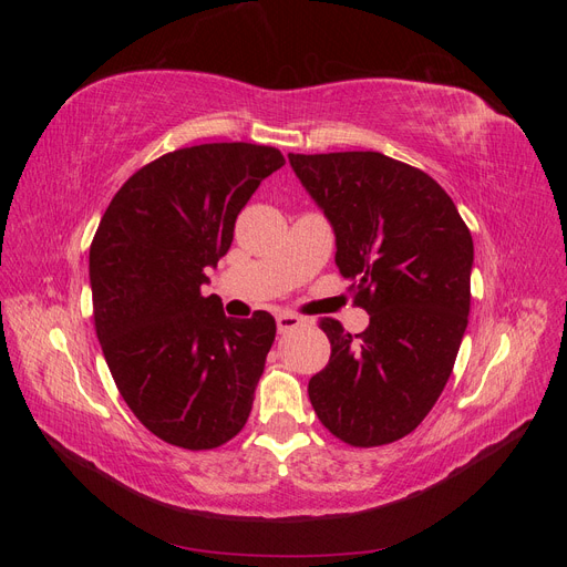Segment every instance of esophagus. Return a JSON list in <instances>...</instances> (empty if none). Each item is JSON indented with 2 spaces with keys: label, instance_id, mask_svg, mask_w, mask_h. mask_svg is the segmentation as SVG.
I'll return each mask as SVG.
<instances>
[{
  "label": "esophagus",
  "instance_id": "esophagus-1",
  "mask_svg": "<svg viewBox=\"0 0 567 567\" xmlns=\"http://www.w3.org/2000/svg\"><path fill=\"white\" fill-rule=\"evenodd\" d=\"M277 326H279L281 333H288V331H293V329H300V326H305V319L293 315V312H281L277 317Z\"/></svg>",
  "mask_w": 567,
  "mask_h": 567
}]
</instances>
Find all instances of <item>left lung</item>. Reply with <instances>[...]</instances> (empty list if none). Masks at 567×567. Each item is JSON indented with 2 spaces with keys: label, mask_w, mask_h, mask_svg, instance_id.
Returning <instances> with one entry per match:
<instances>
[{
  "label": "left lung",
  "mask_w": 567,
  "mask_h": 567,
  "mask_svg": "<svg viewBox=\"0 0 567 567\" xmlns=\"http://www.w3.org/2000/svg\"><path fill=\"white\" fill-rule=\"evenodd\" d=\"M336 234V265L369 312L364 333L321 329L331 359L307 392L352 447L409 435L447 385L468 326L473 238L447 192L379 151L288 153Z\"/></svg>",
  "instance_id": "8db88e82"
}]
</instances>
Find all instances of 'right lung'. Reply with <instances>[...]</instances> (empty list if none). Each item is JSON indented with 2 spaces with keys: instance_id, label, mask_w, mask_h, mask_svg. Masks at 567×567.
<instances>
[{
  "instance_id": "add662e5",
  "label": "right lung",
  "mask_w": 567,
  "mask_h": 567,
  "mask_svg": "<svg viewBox=\"0 0 567 567\" xmlns=\"http://www.w3.org/2000/svg\"><path fill=\"white\" fill-rule=\"evenodd\" d=\"M281 151L200 144L165 153L113 196L90 248L94 326L113 381L153 435L213 450L241 433L277 336L269 312L231 319L205 269Z\"/></svg>"
}]
</instances>
